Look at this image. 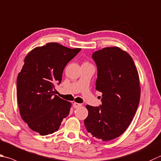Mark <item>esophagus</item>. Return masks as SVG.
I'll list each match as a JSON object with an SVG mask.
<instances>
[{
    "instance_id": "esophagus-1",
    "label": "esophagus",
    "mask_w": 161,
    "mask_h": 161,
    "mask_svg": "<svg viewBox=\"0 0 161 161\" xmlns=\"http://www.w3.org/2000/svg\"><path fill=\"white\" fill-rule=\"evenodd\" d=\"M73 106H74L75 108H80V107L81 106V104L78 103H73Z\"/></svg>"
}]
</instances>
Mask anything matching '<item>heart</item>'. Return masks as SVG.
I'll return each instance as SVG.
<instances>
[{
  "label": "heart",
  "instance_id": "b5f03b06",
  "mask_svg": "<svg viewBox=\"0 0 161 161\" xmlns=\"http://www.w3.org/2000/svg\"><path fill=\"white\" fill-rule=\"evenodd\" d=\"M84 64H88V63H84Z\"/></svg>",
  "mask_w": 161,
  "mask_h": 161
}]
</instances>
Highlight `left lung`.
Listing matches in <instances>:
<instances>
[{
    "label": "left lung",
    "instance_id": "1",
    "mask_svg": "<svg viewBox=\"0 0 161 161\" xmlns=\"http://www.w3.org/2000/svg\"><path fill=\"white\" fill-rule=\"evenodd\" d=\"M96 89L102 93L99 106L86 105L84 125L93 137L108 142L121 135L129 127L140 99L139 75L132 58L118 47L96 51Z\"/></svg>",
    "mask_w": 161,
    "mask_h": 161
}]
</instances>
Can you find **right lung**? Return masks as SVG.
<instances>
[{"mask_svg":"<svg viewBox=\"0 0 161 161\" xmlns=\"http://www.w3.org/2000/svg\"><path fill=\"white\" fill-rule=\"evenodd\" d=\"M81 48L48 43L29 53L17 79L20 115L29 127L41 135L56 131L69 115L71 104L55 95L63 69Z\"/></svg>","mask_w":161,"mask_h":161,"instance_id":"right-lung-1","label":"right lung"}]
</instances>
